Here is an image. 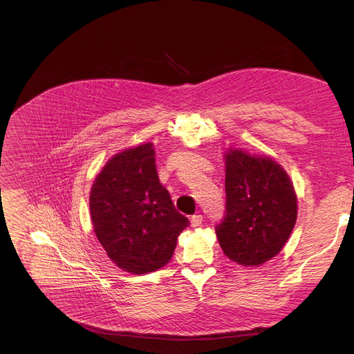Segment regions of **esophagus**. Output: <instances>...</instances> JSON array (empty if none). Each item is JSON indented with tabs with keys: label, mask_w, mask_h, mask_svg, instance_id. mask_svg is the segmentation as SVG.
Segmentation results:
<instances>
[{
	"label": "esophagus",
	"mask_w": 354,
	"mask_h": 354,
	"mask_svg": "<svg viewBox=\"0 0 354 354\" xmlns=\"http://www.w3.org/2000/svg\"><path fill=\"white\" fill-rule=\"evenodd\" d=\"M201 223H203V217H201L200 214H194V216L190 217V225H192L193 228L200 227Z\"/></svg>",
	"instance_id": "34e87169"
}]
</instances>
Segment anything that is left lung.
<instances>
[{"mask_svg":"<svg viewBox=\"0 0 354 354\" xmlns=\"http://www.w3.org/2000/svg\"><path fill=\"white\" fill-rule=\"evenodd\" d=\"M225 216L216 227L224 255L259 266L286 245L297 220V194L280 164L243 149L225 153Z\"/></svg>","mask_w":354,"mask_h":354,"instance_id":"left-lung-1","label":"left lung"}]
</instances>
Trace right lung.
Instances as JSON below:
<instances>
[{
    "mask_svg": "<svg viewBox=\"0 0 354 354\" xmlns=\"http://www.w3.org/2000/svg\"><path fill=\"white\" fill-rule=\"evenodd\" d=\"M89 212L111 261L133 274L164 268L189 225L160 182L153 142L123 149L105 164L91 187Z\"/></svg>",
    "mask_w": 354,
    "mask_h": 354,
    "instance_id": "add662e5",
    "label": "right lung"
}]
</instances>
